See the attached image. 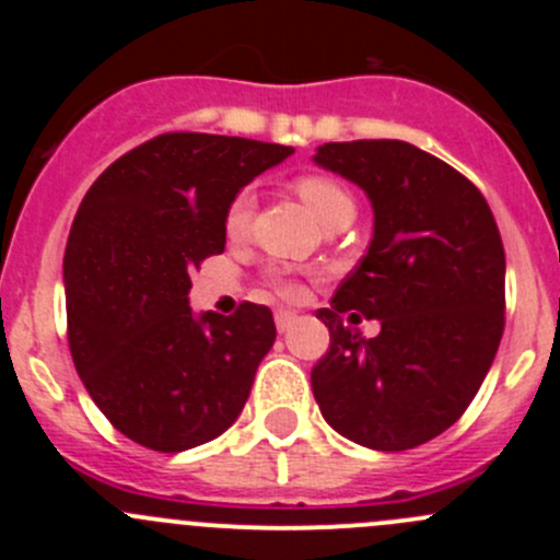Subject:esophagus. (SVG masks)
<instances>
[{
    "label": "esophagus",
    "instance_id": "obj_1",
    "mask_svg": "<svg viewBox=\"0 0 560 560\" xmlns=\"http://www.w3.org/2000/svg\"><path fill=\"white\" fill-rule=\"evenodd\" d=\"M295 322H298L295 312H276V327H279V332H290Z\"/></svg>",
    "mask_w": 560,
    "mask_h": 560
}]
</instances>
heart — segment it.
<instances>
[{
	"label": "heart",
	"instance_id": "b5f03b06",
	"mask_svg": "<svg viewBox=\"0 0 560 560\" xmlns=\"http://www.w3.org/2000/svg\"><path fill=\"white\" fill-rule=\"evenodd\" d=\"M295 191L322 228H327V224L336 222V219L354 217V202L352 197H349V191L343 189L338 180L327 178V175H301V178L295 180ZM252 213L254 195L248 189L238 191V195L233 197V202H230L228 213H224V230H228L230 238H241V235L246 233L248 222H252ZM281 295L298 298L301 295V287L292 284V281H281Z\"/></svg>",
	"mask_w": 560,
	"mask_h": 560
}]
</instances>
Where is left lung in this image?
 <instances>
[{
	"instance_id": "1",
	"label": "left lung",
	"mask_w": 560,
	"mask_h": 560,
	"mask_svg": "<svg viewBox=\"0 0 560 560\" xmlns=\"http://www.w3.org/2000/svg\"><path fill=\"white\" fill-rule=\"evenodd\" d=\"M314 162L374 208V238L316 319L330 349L314 365L322 417L382 453L447 431L488 376L504 332L506 259L477 186L404 140L325 143ZM381 322L363 339L359 314Z\"/></svg>"
}]
</instances>
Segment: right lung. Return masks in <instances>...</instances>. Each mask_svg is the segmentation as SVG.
<instances>
[{
  "label": "right lung",
  "mask_w": 560,
  "mask_h": 560,
  "mask_svg": "<svg viewBox=\"0 0 560 560\" xmlns=\"http://www.w3.org/2000/svg\"><path fill=\"white\" fill-rule=\"evenodd\" d=\"M295 149L171 132L92 184L65 252L70 352L116 431L156 453L222 436L276 341L268 306L195 314L189 273L228 244L224 213Z\"/></svg>",
  "instance_id": "obj_1"
}]
</instances>
